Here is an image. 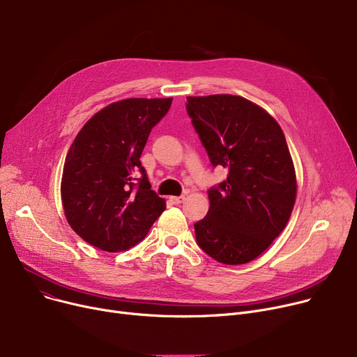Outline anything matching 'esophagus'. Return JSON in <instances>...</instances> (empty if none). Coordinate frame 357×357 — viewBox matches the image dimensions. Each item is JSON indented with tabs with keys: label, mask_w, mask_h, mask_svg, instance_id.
I'll use <instances>...</instances> for the list:
<instances>
[{
	"label": "esophagus",
	"mask_w": 357,
	"mask_h": 357,
	"mask_svg": "<svg viewBox=\"0 0 357 357\" xmlns=\"http://www.w3.org/2000/svg\"><path fill=\"white\" fill-rule=\"evenodd\" d=\"M183 199H185V197L183 195H181V197H171L169 198V201H171L172 204H181V202H183Z\"/></svg>",
	"instance_id": "34e87169"
}]
</instances>
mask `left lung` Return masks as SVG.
<instances>
[{"label":"left lung","mask_w":357,"mask_h":357,"mask_svg":"<svg viewBox=\"0 0 357 357\" xmlns=\"http://www.w3.org/2000/svg\"><path fill=\"white\" fill-rule=\"evenodd\" d=\"M186 101L211 165L229 171L208 190L210 210L194 224L197 243L220 264H248L285 229L294 208L296 178L285 135L264 108L243 97Z\"/></svg>","instance_id":"8db88e82"}]
</instances>
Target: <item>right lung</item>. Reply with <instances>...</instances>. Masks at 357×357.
I'll return each instance as SVG.
<instances>
[{"mask_svg": "<svg viewBox=\"0 0 357 357\" xmlns=\"http://www.w3.org/2000/svg\"><path fill=\"white\" fill-rule=\"evenodd\" d=\"M172 98H128L89 119L63 166L62 202L70 227L89 245L123 252L144 238L166 202L152 191L140 156Z\"/></svg>", "mask_w": 357, "mask_h": 357, "instance_id": "1", "label": "right lung"}]
</instances>
